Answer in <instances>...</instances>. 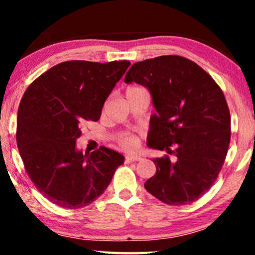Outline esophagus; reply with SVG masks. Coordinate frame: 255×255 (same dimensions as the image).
Here are the masks:
<instances>
[{
	"mask_svg": "<svg viewBox=\"0 0 255 255\" xmlns=\"http://www.w3.org/2000/svg\"><path fill=\"white\" fill-rule=\"evenodd\" d=\"M142 158L140 154H129V156H126V162H136V160H141Z\"/></svg>",
	"mask_w": 255,
	"mask_h": 255,
	"instance_id": "34e87169",
	"label": "esophagus"
}]
</instances>
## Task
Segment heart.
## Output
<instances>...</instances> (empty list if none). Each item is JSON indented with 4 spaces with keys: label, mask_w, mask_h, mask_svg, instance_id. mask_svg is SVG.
Returning <instances> with one entry per match:
<instances>
[{
    "label": "heart",
    "mask_w": 255,
    "mask_h": 255,
    "mask_svg": "<svg viewBox=\"0 0 255 255\" xmlns=\"http://www.w3.org/2000/svg\"><path fill=\"white\" fill-rule=\"evenodd\" d=\"M135 144H136L135 139L131 136H125V137H122V140H121L122 147L126 148V150H130V148H133L134 146H135Z\"/></svg>",
    "instance_id": "obj_1"
}]
</instances>
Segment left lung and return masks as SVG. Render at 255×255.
<instances>
[{
	"instance_id": "obj_1",
	"label": "left lung",
	"mask_w": 255,
	"mask_h": 255,
	"mask_svg": "<svg viewBox=\"0 0 255 255\" xmlns=\"http://www.w3.org/2000/svg\"><path fill=\"white\" fill-rule=\"evenodd\" d=\"M150 92L157 114L150 119L147 146L176 157L152 158L157 170L145 182L169 205L198 200L217 178L230 142V113L216 81L193 61L159 56L134 63L125 83Z\"/></svg>"
}]
</instances>
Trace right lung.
I'll list each match as a JSON object with an SVG mask.
<instances>
[{"instance_id": "right-lung-1", "label": "right lung", "mask_w": 255, "mask_h": 255, "mask_svg": "<svg viewBox=\"0 0 255 255\" xmlns=\"http://www.w3.org/2000/svg\"><path fill=\"white\" fill-rule=\"evenodd\" d=\"M129 61L58 63L37 78L19 105L16 144L37 189L63 209L95 201L109 186L125 157L102 146L92 153L77 147L84 121L101 118L105 99Z\"/></svg>"}]
</instances>
